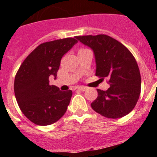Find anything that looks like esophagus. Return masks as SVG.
Instances as JSON below:
<instances>
[{"label":"esophagus","mask_w":157,"mask_h":157,"mask_svg":"<svg viewBox=\"0 0 157 157\" xmlns=\"http://www.w3.org/2000/svg\"><path fill=\"white\" fill-rule=\"evenodd\" d=\"M78 90H82V91H84V90H86L87 88L86 87V86H78V87L77 88Z\"/></svg>","instance_id":"34e87169"}]
</instances>
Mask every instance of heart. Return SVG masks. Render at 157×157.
Returning <instances> with one entry per match:
<instances>
[{"mask_svg":"<svg viewBox=\"0 0 157 157\" xmlns=\"http://www.w3.org/2000/svg\"><path fill=\"white\" fill-rule=\"evenodd\" d=\"M85 50V49H81V50Z\"/></svg>","mask_w":157,"mask_h":157,"instance_id":"heart-1","label":"heart"}]
</instances>
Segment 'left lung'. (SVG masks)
Listing matches in <instances>:
<instances>
[{"instance_id": "1", "label": "left lung", "mask_w": 157, "mask_h": 157, "mask_svg": "<svg viewBox=\"0 0 157 157\" xmlns=\"http://www.w3.org/2000/svg\"><path fill=\"white\" fill-rule=\"evenodd\" d=\"M76 39L92 49L95 75L108 78L107 90L97 89L98 97L90 106L104 117L118 119L132 111L140 94L141 77L132 54L117 40L105 34L76 36Z\"/></svg>"}]
</instances>
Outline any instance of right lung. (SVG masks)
<instances>
[{"label": "right lung", "instance_id": "1", "mask_svg": "<svg viewBox=\"0 0 157 157\" xmlns=\"http://www.w3.org/2000/svg\"><path fill=\"white\" fill-rule=\"evenodd\" d=\"M78 41L67 37L40 44L24 60L14 80V93L21 111L31 122L46 126L66 113L72 91L50 85L56 78L61 59Z\"/></svg>", "mask_w": 157, "mask_h": 157}]
</instances>
